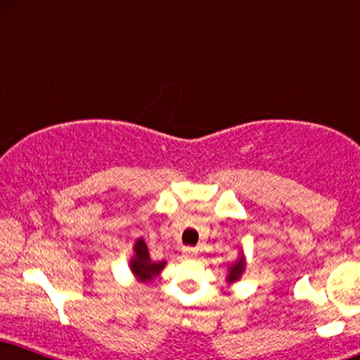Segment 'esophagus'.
<instances>
[{"instance_id":"obj_1","label":"esophagus","mask_w":360,"mask_h":360,"mask_svg":"<svg viewBox=\"0 0 360 360\" xmlns=\"http://www.w3.org/2000/svg\"><path fill=\"white\" fill-rule=\"evenodd\" d=\"M184 255H185V258H193V256L197 255V250H195V248H184Z\"/></svg>"}]
</instances>
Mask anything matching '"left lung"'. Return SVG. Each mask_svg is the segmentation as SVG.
I'll use <instances>...</instances> for the list:
<instances>
[{"mask_svg":"<svg viewBox=\"0 0 360 360\" xmlns=\"http://www.w3.org/2000/svg\"><path fill=\"white\" fill-rule=\"evenodd\" d=\"M245 255H243V251H240V255H238V258L235 259V263H231L228 266V273H226V283L228 284H233L236 281H240L243 273H245Z\"/></svg>","mask_w":360,"mask_h":360,"instance_id":"1","label":"left lung"}]
</instances>
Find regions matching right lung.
<instances>
[{"label": "right lung", "mask_w": 360, "mask_h": 360, "mask_svg": "<svg viewBox=\"0 0 360 360\" xmlns=\"http://www.w3.org/2000/svg\"><path fill=\"white\" fill-rule=\"evenodd\" d=\"M132 256H130L129 268L137 281L140 283H150L153 278H157L165 268L167 261H152L150 253H148L147 243L143 238H137V241L132 246Z\"/></svg>", "instance_id": "right-lung-1"}]
</instances>
